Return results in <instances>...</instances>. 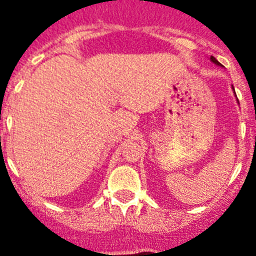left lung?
Wrapping results in <instances>:
<instances>
[{
	"instance_id": "left-lung-1",
	"label": "left lung",
	"mask_w": 256,
	"mask_h": 256,
	"mask_svg": "<svg viewBox=\"0 0 256 256\" xmlns=\"http://www.w3.org/2000/svg\"><path fill=\"white\" fill-rule=\"evenodd\" d=\"M210 61H212V62H214V64H216V65H220V62H219V61L216 60V58H214V56H210Z\"/></svg>"
}]
</instances>
